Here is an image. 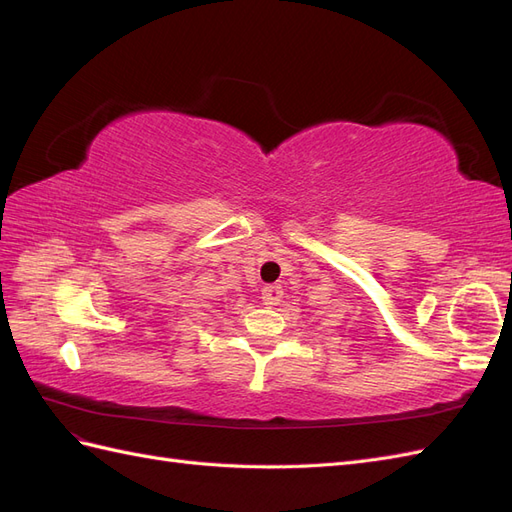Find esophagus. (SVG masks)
Masks as SVG:
<instances>
[{
  "instance_id": "34e87169",
  "label": "esophagus",
  "mask_w": 512,
  "mask_h": 512,
  "mask_svg": "<svg viewBox=\"0 0 512 512\" xmlns=\"http://www.w3.org/2000/svg\"><path fill=\"white\" fill-rule=\"evenodd\" d=\"M282 297H284V288L280 284H267V286H262V290H260L262 303L269 305V307L280 303Z\"/></svg>"
}]
</instances>
